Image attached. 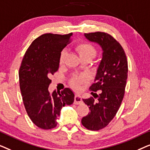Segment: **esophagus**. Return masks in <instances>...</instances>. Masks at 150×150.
Wrapping results in <instances>:
<instances>
[{"label": "esophagus", "instance_id": "1", "mask_svg": "<svg viewBox=\"0 0 150 150\" xmlns=\"http://www.w3.org/2000/svg\"><path fill=\"white\" fill-rule=\"evenodd\" d=\"M83 103V100H82L81 96L79 95H76L74 97V104H81Z\"/></svg>", "mask_w": 150, "mask_h": 150}]
</instances>
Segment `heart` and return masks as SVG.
Masks as SVG:
<instances>
[{
	"label": "heart",
	"mask_w": 150,
	"mask_h": 150,
	"mask_svg": "<svg viewBox=\"0 0 150 150\" xmlns=\"http://www.w3.org/2000/svg\"><path fill=\"white\" fill-rule=\"evenodd\" d=\"M75 50L83 61H91L96 56V53H97L96 49L93 45L85 42H82L77 44L75 46ZM65 55H66V54H65V51H63L61 53L60 57H59V65H62L64 63ZM85 79L83 76L74 77L73 79L70 80V85L74 88H75L76 89H79L81 85L85 83Z\"/></svg>",
	"instance_id": "b5f03b06"
}]
</instances>
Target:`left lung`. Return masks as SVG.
<instances>
[{
    "label": "left lung",
    "instance_id": "1",
    "mask_svg": "<svg viewBox=\"0 0 150 150\" xmlns=\"http://www.w3.org/2000/svg\"><path fill=\"white\" fill-rule=\"evenodd\" d=\"M85 36L102 47L103 55L94 83L89 87L91 94L98 90L100 93L83 100L90 112L81 123L88 130H99L111 122L122 104L128 78V61L122 46L110 35L95 32L85 33Z\"/></svg>",
    "mask_w": 150,
    "mask_h": 150
}]
</instances>
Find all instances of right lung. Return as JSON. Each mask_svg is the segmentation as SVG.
Wrapping results in <instances>:
<instances>
[{"mask_svg": "<svg viewBox=\"0 0 150 150\" xmlns=\"http://www.w3.org/2000/svg\"><path fill=\"white\" fill-rule=\"evenodd\" d=\"M71 35H42L28 47L20 65V88L26 111L33 123L44 130L55 128L61 108L74 100L69 88L61 93L48 91L52 82L49 78L58 70L61 52L70 42Z\"/></svg>", "mask_w": 150, "mask_h": 150, "instance_id": "1", "label": "right lung"}]
</instances>
